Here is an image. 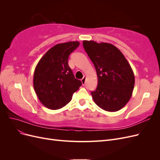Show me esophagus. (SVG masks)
Here are the masks:
<instances>
[{"instance_id": "obj_1", "label": "esophagus", "mask_w": 160, "mask_h": 160, "mask_svg": "<svg viewBox=\"0 0 160 160\" xmlns=\"http://www.w3.org/2000/svg\"><path fill=\"white\" fill-rule=\"evenodd\" d=\"M85 78H86V77L84 75L83 78H82L81 80V83H82V85H84L85 84Z\"/></svg>"}]
</instances>
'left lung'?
<instances>
[{"mask_svg": "<svg viewBox=\"0 0 160 160\" xmlns=\"http://www.w3.org/2000/svg\"><path fill=\"white\" fill-rule=\"evenodd\" d=\"M83 45L98 77L96 90L91 92L95 103L107 111L120 110L132 95L135 77L132 67L112 44L83 41Z\"/></svg>", "mask_w": 160, "mask_h": 160, "instance_id": "left-lung-1", "label": "left lung"}]
</instances>
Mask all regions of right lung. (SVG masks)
<instances>
[{
  "label": "right lung",
  "mask_w": 160,
  "mask_h": 160,
  "mask_svg": "<svg viewBox=\"0 0 160 160\" xmlns=\"http://www.w3.org/2000/svg\"><path fill=\"white\" fill-rule=\"evenodd\" d=\"M79 45L78 41L59 43L48 51L37 63L33 86L41 103L50 109L64 107L82 85L75 78L68 65L71 53Z\"/></svg>",
  "instance_id": "1"
}]
</instances>
